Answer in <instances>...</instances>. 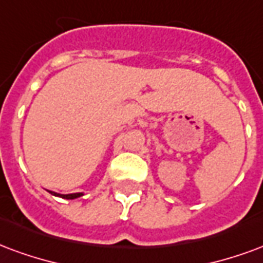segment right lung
<instances>
[{
    "label": "right lung",
    "instance_id": "add662e5",
    "mask_svg": "<svg viewBox=\"0 0 263 263\" xmlns=\"http://www.w3.org/2000/svg\"><path fill=\"white\" fill-rule=\"evenodd\" d=\"M50 194L55 196H60V198H64V199H77L79 196H82L83 194L82 192H75V194H57V192H52V191H48Z\"/></svg>",
    "mask_w": 263,
    "mask_h": 263
}]
</instances>
